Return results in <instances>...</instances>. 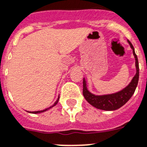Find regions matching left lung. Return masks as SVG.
I'll return each instance as SVG.
<instances>
[{"mask_svg":"<svg viewBox=\"0 0 147 147\" xmlns=\"http://www.w3.org/2000/svg\"><path fill=\"white\" fill-rule=\"evenodd\" d=\"M131 48L133 51V55L135 58V66H136V74L126 87L113 94L103 95V96H96L91 93L87 88L86 81L83 80V95L85 99L95 108L105 111H114L121 108L126 103L134 94L135 89L138 86L139 79V65L138 60L137 57L132 44L128 40Z\"/></svg>","mask_w":147,"mask_h":147,"instance_id":"8db88e82","label":"left lung"}]
</instances>
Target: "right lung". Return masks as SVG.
Returning <instances> with one entry per match:
<instances>
[{
	"mask_svg": "<svg viewBox=\"0 0 147 147\" xmlns=\"http://www.w3.org/2000/svg\"><path fill=\"white\" fill-rule=\"evenodd\" d=\"M59 98H60V97H58V98H57V101H56V102H55V104L53 105L52 106H51V107H49V108H47V109L42 110V111H33V112H29V113H42V112L45 111H47V110L50 109V108H52V107H54V106H55V105H56L57 104V102H58V101H59Z\"/></svg>",
	"mask_w": 147,
	"mask_h": 147,
	"instance_id": "add662e5",
	"label": "right lung"
}]
</instances>
